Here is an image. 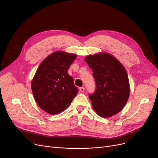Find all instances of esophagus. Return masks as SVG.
Wrapping results in <instances>:
<instances>
[{"label": "esophagus", "instance_id": "obj_1", "mask_svg": "<svg viewBox=\"0 0 158 158\" xmlns=\"http://www.w3.org/2000/svg\"><path fill=\"white\" fill-rule=\"evenodd\" d=\"M80 90L81 92H84V90H85V88H84V87H80Z\"/></svg>", "mask_w": 158, "mask_h": 158}]
</instances>
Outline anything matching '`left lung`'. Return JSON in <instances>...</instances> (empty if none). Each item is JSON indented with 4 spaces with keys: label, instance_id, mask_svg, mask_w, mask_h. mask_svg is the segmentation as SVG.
Masks as SVG:
<instances>
[{
    "label": "left lung",
    "instance_id": "left-lung-1",
    "mask_svg": "<svg viewBox=\"0 0 158 158\" xmlns=\"http://www.w3.org/2000/svg\"><path fill=\"white\" fill-rule=\"evenodd\" d=\"M85 60L93 71L96 89L89 97L100 117H111L120 112L130 95L127 71L115 57L107 52L88 55Z\"/></svg>",
    "mask_w": 158,
    "mask_h": 158
}]
</instances>
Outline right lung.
Returning a JSON list of instances; mask_svg holds the SVG:
<instances>
[{
  "mask_svg": "<svg viewBox=\"0 0 158 158\" xmlns=\"http://www.w3.org/2000/svg\"><path fill=\"white\" fill-rule=\"evenodd\" d=\"M76 55L58 51L41 62L31 81V89L40 107L51 114L67 108L78 89L68 69Z\"/></svg>",
  "mask_w": 158,
  "mask_h": 158,
  "instance_id": "right-lung-1",
  "label": "right lung"
}]
</instances>
